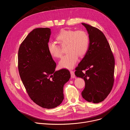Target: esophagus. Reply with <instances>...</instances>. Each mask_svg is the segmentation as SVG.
Masks as SVG:
<instances>
[{
    "mask_svg": "<svg viewBox=\"0 0 130 130\" xmlns=\"http://www.w3.org/2000/svg\"><path fill=\"white\" fill-rule=\"evenodd\" d=\"M70 75H71V79H73L75 78V73L73 71H70Z\"/></svg>",
    "mask_w": 130,
    "mask_h": 130,
    "instance_id": "34e87169",
    "label": "esophagus"
}]
</instances>
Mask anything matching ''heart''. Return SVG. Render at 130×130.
<instances>
[{"label":"heart","mask_w":130,"mask_h":130,"mask_svg":"<svg viewBox=\"0 0 130 130\" xmlns=\"http://www.w3.org/2000/svg\"><path fill=\"white\" fill-rule=\"evenodd\" d=\"M57 40L62 45L67 44L68 52L62 58L59 62L61 68L71 69L78 62L79 55L83 56L86 53L89 45L87 34L83 31L62 30L57 36ZM48 50L54 58H60L62 52L59 45L53 42L48 43Z\"/></svg>","instance_id":"1"}]
</instances>
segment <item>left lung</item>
I'll list each match as a JSON object with an SVG mask.
<instances>
[{
  "mask_svg": "<svg viewBox=\"0 0 130 130\" xmlns=\"http://www.w3.org/2000/svg\"><path fill=\"white\" fill-rule=\"evenodd\" d=\"M82 24L86 29L89 43L84 57L76 68L75 75L83 79L85 83L82 97L89 102L98 103L107 97L112 89L115 60L102 32L85 23Z\"/></svg>",
  "mask_w": 130,
  "mask_h": 130,
  "instance_id": "left-lung-1",
  "label": "left lung"
}]
</instances>
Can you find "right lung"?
Returning a JSON list of instances; mask_svg holds the SVG:
<instances>
[{
	"mask_svg": "<svg viewBox=\"0 0 130 130\" xmlns=\"http://www.w3.org/2000/svg\"><path fill=\"white\" fill-rule=\"evenodd\" d=\"M51 33L48 28L34 29L18 53V70L27 93L34 103L48 109L62 103L64 85L70 78L67 69L55 70L56 63L47 47Z\"/></svg>",
	"mask_w": 130,
	"mask_h": 130,
	"instance_id": "add662e5",
	"label": "right lung"
}]
</instances>
